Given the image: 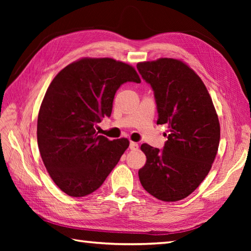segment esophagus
<instances>
[{
	"instance_id": "34e87169",
	"label": "esophagus",
	"mask_w": 251,
	"mask_h": 251,
	"mask_svg": "<svg viewBox=\"0 0 251 251\" xmlns=\"http://www.w3.org/2000/svg\"><path fill=\"white\" fill-rule=\"evenodd\" d=\"M129 149H130V150H132V151H136V150H138V149H139V146H138V143L131 141L129 143Z\"/></svg>"
}]
</instances>
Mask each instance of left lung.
<instances>
[{
	"label": "left lung",
	"mask_w": 251,
	"mask_h": 251,
	"mask_svg": "<svg viewBox=\"0 0 251 251\" xmlns=\"http://www.w3.org/2000/svg\"><path fill=\"white\" fill-rule=\"evenodd\" d=\"M137 69L151 85L157 124L168 125L163 150L143 143L147 156L139 169L148 193L164 201L185 199L209 173L220 141V124L201 77L182 61L161 58L140 62Z\"/></svg>",
	"instance_id": "8db88e82"
}]
</instances>
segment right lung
I'll return each mask as SVG.
<instances>
[{
    "mask_svg": "<svg viewBox=\"0 0 251 251\" xmlns=\"http://www.w3.org/2000/svg\"><path fill=\"white\" fill-rule=\"evenodd\" d=\"M140 83L136 70L112 58H84L57 74L42 101L37 145L50 178L72 197L93 193L119 163L129 141L96 129L111 116L116 90Z\"/></svg>",
    "mask_w": 251,
    "mask_h": 251,
    "instance_id": "right-lung-1",
    "label": "right lung"
}]
</instances>
